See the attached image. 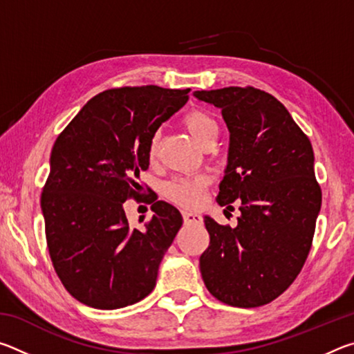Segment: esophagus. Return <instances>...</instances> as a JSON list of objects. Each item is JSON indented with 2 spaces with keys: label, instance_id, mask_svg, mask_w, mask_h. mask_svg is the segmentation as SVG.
<instances>
[{
  "label": "esophagus",
  "instance_id": "34e87169",
  "mask_svg": "<svg viewBox=\"0 0 354 354\" xmlns=\"http://www.w3.org/2000/svg\"><path fill=\"white\" fill-rule=\"evenodd\" d=\"M183 218L185 223H200L201 221V215L196 214V212H187L184 211L183 212Z\"/></svg>",
  "mask_w": 354,
  "mask_h": 354
}]
</instances>
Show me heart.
I'll return each instance as SVG.
<instances>
[{
  "label": "heart",
  "mask_w": 354,
  "mask_h": 354,
  "mask_svg": "<svg viewBox=\"0 0 354 354\" xmlns=\"http://www.w3.org/2000/svg\"><path fill=\"white\" fill-rule=\"evenodd\" d=\"M183 124L190 136L205 148L209 143L217 140L218 124L211 113L203 109H192L185 113ZM158 154V137H153L149 142L148 158L154 159ZM207 185V178H176L165 184L164 194L167 198L183 207H195L200 205L203 192Z\"/></svg>",
  "instance_id": "heart-1"
}]
</instances>
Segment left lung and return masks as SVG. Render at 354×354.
Instances as JSON below:
<instances>
[{
	"instance_id": "obj_1",
	"label": "left lung",
	"mask_w": 354,
	"mask_h": 354,
	"mask_svg": "<svg viewBox=\"0 0 354 354\" xmlns=\"http://www.w3.org/2000/svg\"><path fill=\"white\" fill-rule=\"evenodd\" d=\"M221 109L230 151L217 203H239L237 226L205 217L211 237L200 257L207 290L221 303L257 308L273 301L309 254L322 190L308 136L273 95L254 87L196 91Z\"/></svg>"
}]
</instances>
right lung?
Wrapping results in <instances>:
<instances>
[{
  "mask_svg": "<svg viewBox=\"0 0 354 354\" xmlns=\"http://www.w3.org/2000/svg\"><path fill=\"white\" fill-rule=\"evenodd\" d=\"M189 92L109 88L88 100L56 139L41 192L46 243L59 279L82 304L118 309L154 289L183 217L156 201L143 230H131L123 203L140 195L137 179L149 165V142Z\"/></svg>",
  "mask_w": 354,
  "mask_h": 354,
  "instance_id": "add662e5",
  "label": "right lung"
}]
</instances>
